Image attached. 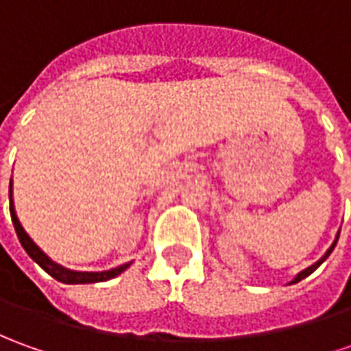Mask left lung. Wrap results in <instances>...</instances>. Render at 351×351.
Masks as SVG:
<instances>
[{"label": "left lung", "instance_id": "1", "mask_svg": "<svg viewBox=\"0 0 351 351\" xmlns=\"http://www.w3.org/2000/svg\"><path fill=\"white\" fill-rule=\"evenodd\" d=\"M336 242H338V236H336V240H335V242H332V245H330V247H328V250H326V254H325V256L321 257V259H319V261H317V263H313V265H311V267H307V269H304V271H302V273H298V275H295V278H294V280H292V282H290V285H295V282H300V280H302V278H306V276L311 275V273H313V271H315L317 267L321 265V263H323V261H325L326 257H328V256H330V254H332V250H335Z\"/></svg>", "mask_w": 351, "mask_h": 351}]
</instances>
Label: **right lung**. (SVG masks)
<instances>
[{"mask_svg": "<svg viewBox=\"0 0 351 351\" xmlns=\"http://www.w3.org/2000/svg\"><path fill=\"white\" fill-rule=\"evenodd\" d=\"M9 209H11V219H13V225H15L16 236L21 240V244L26 250V254L34 259L38 265L44 269L47 275H51L59 282H65V285H88V282H104V280H109V278H115L117 275H121L123 271H126L130 263H125V265L115 267V269H109V271H101V273H84V271H71L66 267H61L59 263H56L53 259L45 256L44 252L34 244V240L30 236L26 234L25 228L21 225L19 217L15 213V206H13V188L9 186Z\"/></svg>", "mask_w": 351, "mask_h": 351, "instance_id": "obj_1", "label": "right lung"}]
</instances>
